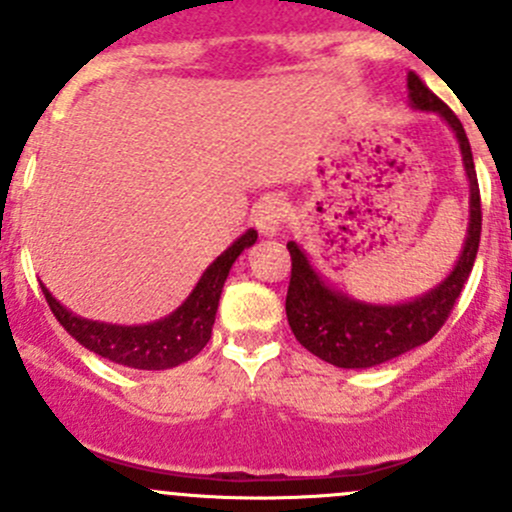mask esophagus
I'll list each match as a JSON object with an SVG mask.
<instances>
[{"label":"esophagus","mask_w":512,"mask_h":512,"mask_svg":"<svg viewBox=\"0 0 512 512\" xmlns=\"http://www.w3.org/2000/svg\"><path fill=\"white\" fill-rule=\"evenodd\" d=\"M285 215V203H280V200H265V203H260L252 210V223H255L262 235H275L282 223H285Z\"/></svg>","instance_id":"obj_1"}]
</instances>
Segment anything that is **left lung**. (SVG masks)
I'll return each mask as SVG.
<instances>
[{
	"label": "left lung",
	"mask_w": 512,
	"mask_h": 512,
	"mask_svg": "<svg viewBox=\"0 0 512 512\" xmlns=\"http://www.w3.org/2000/svg\"><path fill=\"white\" fill-rule=\"evenodd\" d=\"M409 98L411 106L418 111H436L456 133L468 183H471L468 235L451 275L423 297L404 304H366L342 292H334L309 265L307 255L299 250L297 242H287L289 257H292V277H289L285 302L289 327L307 352L339 369L379 366L436 337L456 299L461 297V289L468 282L478 255L483 213H480L476 165H473L471 143L463 131V123L414 71L409 74Z\"/></svg>",
	"instance_id": "left-lung-1"
}]
</instances>
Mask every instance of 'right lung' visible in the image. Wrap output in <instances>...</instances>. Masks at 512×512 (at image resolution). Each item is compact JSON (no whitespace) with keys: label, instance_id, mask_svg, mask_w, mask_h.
<instances>
[{"label":"right lung","instance_id":"1","mask_svg":"<svg viewBox=\"0 0 512 512\" xmlns=\"http://www.w3.org/2000/svg\"><path fill=\"white\" fill-rule=\"evenodd\" d=\"M255 240V230H247L245 235L237 237L223 255L203 272L190 297L173 314L158 319V322L141 324V327H118V324L76 317L74 312L61 307L44 285H41V292H44L46 302H49L51 312L59 319L61 327L89 352L103 356L113 364L131 366V369H173V366L203 352L205 344L210 342L215 312H218L220 294H223L232 262L240 257L245 247L255 245Z\"/></svg>","mask_w":512,"mask_h":512}]
</instances>
